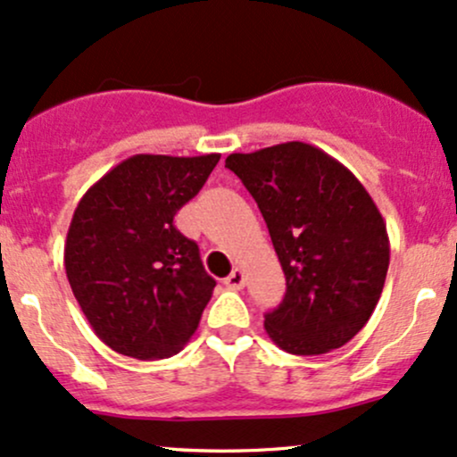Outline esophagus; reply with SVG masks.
Returning a JSON list of instances; mask_svg holds the SVG:
<instances>
[{"label": "esophagus", "mask_w": 457, "mask_h": 457, "mask_svg": "<svg viewBox=\"0 0 457 457\" xmlns=\"http://www.w3.org/2000/svg\"><path fill=\"white\" fill-rule=\"evenodd\" d=\"M225 286H228V288H232V290H240L245 286V270L243 269H234L232 273L228 275V278H225Z\"/></svg>", "instance_id": "esophagus-1"}]
</instances>
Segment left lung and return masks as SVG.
<instances>
[{
  "label": "left lung",
  "mask_w": 457,
  "mask_h": 457,
  "mask_svg": "<svg viewBox=\"0 0 457 457\" xmlns=\"http://www.w3.org/2000/svg\"><path fill=\"white\" fill-rule=\"evenodd\" d=\"M225 167L252 193L286 275L264 329L279 349L320 355L347 345L382 297L390 262L386 223L367 188L314 145L229 154Z\"/></svg>",
  "instance_id": "1"
}]
</instances>
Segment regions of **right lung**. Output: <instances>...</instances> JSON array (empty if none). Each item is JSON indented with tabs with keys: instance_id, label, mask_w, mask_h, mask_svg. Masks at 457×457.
<instances>
[{
	"instance_id": "obj_1",
	"label": "right lung",
	"mask_w": 457,
	"mask_h": 457,
	"mask_svg": "<svg viewBox=\"0 0 457 457\" xmlns=\"http://www.w3.org/2000/svg\"><path fill=\"white\" fill-rule=\"evenodd\" d=\"M219 158L137 154L79 199L64 269L93 332L117 353L169 358L197 329L217 282L173 217L202 190Z\"/></svg>"
}]
</instances>
